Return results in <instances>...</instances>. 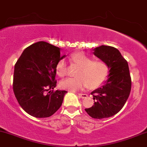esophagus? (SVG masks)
<instances>
[{
	"label": "esophagus",
	"mask_w": 147,
	"mask_h": 147,
	"mask_svg": "<svg viewBox=\"0 0 147 147\" xmlns=\"http://www.w3.org/2000/svg\"><path fill=\"white\" fill-rule=\"evenodd\" d=\"M78 96L81 98H86L88 97L87 94H84V93H78Z\"/></svg>",
	"instance_id": "obj_1"
}]
</instances>
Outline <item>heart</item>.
I'll list each match as a JSON object with an SVG mask.
<instances>
[{"label":"heart","mask_w":147,"mask_h":147,"mask_svg":"<svg viewBox=\"0 0 147 147\" xmlns=\"http://www.w3.org/2000/svg\"><path fill=\"white\" fill-rule=\"evenodd\" d=\"M72 62L79 66L76 78H69L60 83L61 88L71 91L83 90L88 86L95 89L102 86L108 78L110 66L106 61L93 60L92 57L83 52H77L71 56ZM57 75L63 77L67 74V65L65 60L59 61L56 67Z\"/></svg>","instance_id":"1"}]
</instances>
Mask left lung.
<instances>
[{
    "instance_id": "obj_1",
    "label": "left lung",
    "mask_w": 147,
    "mask_h": 147,
    "mask_svg": "<svg viewBox=\"0 0 147 147\" xmlns=\"http://www.w3.org/2000/svg\"><path fill=\"white\" fill-rule=\"evenodd\" d=\"M93 54L108 63L110 74L105 84L91 93L94 105L85 110L93 118H107L120 111L128 99L131 87L129 66L113 47L102 45L95 48Z\"/></svg>"
}]
</instances>
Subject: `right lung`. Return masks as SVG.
I'll list each match as a JSON object with an SVG mask.
<instances>
[{"label":"right lung","mask_w":147,"mask_h":147,"mask_svg":"<svg viewBox=\"0 0 147 147\" xmlns=\"http://www.w3.org/2000/svg\"><path fill=\"white\" fill-rule=\"evenodd\" d=\"M63 57L60 56V48L38 42L27 47L18 59L13 92L21 107L30 115L50 117L61 107L67 91L52 89L57 86L56 67Z\"/></svg>","instance_id":"1"}]
</instances>
